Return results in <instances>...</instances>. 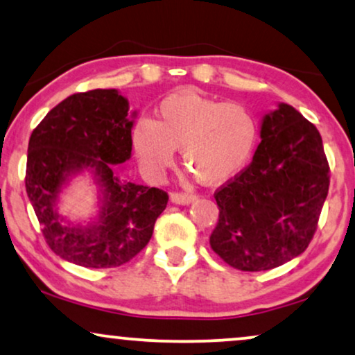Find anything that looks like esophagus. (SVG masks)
<instances>
[{
    "instance_id": "34e87169",
    "label": "esophagus",
    "mask_w": 355,
    "mask_h": 355,
    "mask_svg": "<svg viewBox=\"0 0 355 355\" xmlns=\"http://www.w3.org/2000/svg\"><path fill=\"white\" fill-rule=\"evenodd\" d=\"M171 200L174 202V204L187 205V204H191V202L196 200V196L189 194V192H171Z\"/></svg>"
}]
</instances>
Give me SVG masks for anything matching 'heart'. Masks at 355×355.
<instances>
[{
  "instance_id": "obj_1",
  "label": "heart",
  "mask_w": 355,
  "mask_h": 355,
  "mask_svg": "<svg viewBox=\"0 0 355 355\" xmlns=\"http://www.w3.org/2000/svg\"><path fill=\"white\" fill-rule=\"evenodd\" d=\"M259 125L239 103L184 91L164 98L153 121L133 128L138 158L151 171H163L181 148L182 163L204 184H222L241 171L256 148Z\"/></svg>"
}]
</instances>
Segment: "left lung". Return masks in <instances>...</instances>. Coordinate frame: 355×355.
<instances>
[{
  "instance_id": "obj_1",
  "label": "left lung",
  "mask_w": 355,
  "mask_h": 355,
  "mask_svg": "<svg viewBox=\"0 0 355 355\" xmlns=\"http://www.w3.org/2000/svg\"><path fill=\"white\" fill-rule=\"evenodd\" d=\"M328 189L318 128L280 104L262 121L251 163L215 191L220 214L211 250L245 272L279 268L310 245Z\"/></svg>"
}]
</instances>
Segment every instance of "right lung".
I'll use <instances>...</instances> for the list:
<instances>
[{
  "instance_id": "right-lung-1",
  "label": "right lung",
  "mask_w": 355,
  "mask_h": 355,
  "mask_svg": "<svg viewBox=\"0 0 355 355\" xmlns=\"http://www.w3.org/2000/svg\"><path fill=\"white\" fill-rule=\"evenodd\" d=\"M127 99L117 89L68 96L32 130L27 148L26 192L50 250L83 268H117L148 245L168 192L121 182L114 164L132 153ZM83 167L95 169L106 199L100 222L91 229L59 225L56 194L66 178Z\"/></svg>"
}]
</instances>
